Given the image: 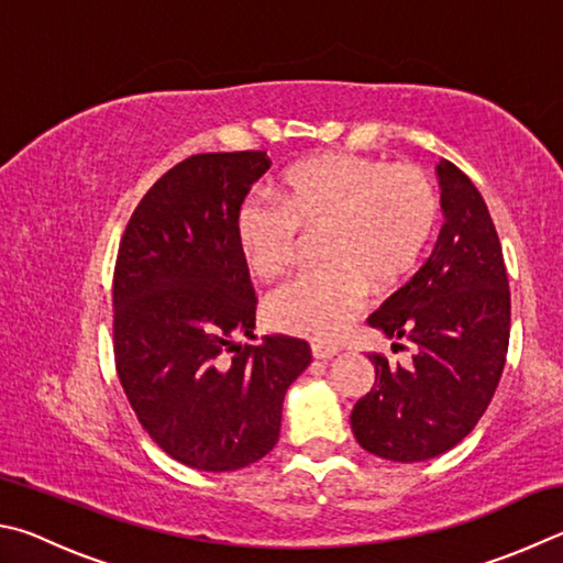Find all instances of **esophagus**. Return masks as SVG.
I'll return each mask as SVG.
<instances>
[{"instance_id":"1","label":"esophagus","mask_w":563,"mask_h":563,"mask_svg":"<svg viewBox=\"0 0 563 563\" xmlns=\"http://www.w3.org/2000/svg\"><path fill=\"white\" fill-rule=\"evenodd\" d=\"M311 353H313V358L329 361L333 356H339V346H333V343H323V341H313L311 343Z\"/></svg>"}]
</instances>
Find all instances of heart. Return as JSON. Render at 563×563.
<instances>
[{
	"mask_svg": "<svg viewBox=\"0 0 563 563\" xmlns=\"http://www.w3.org/2000/svg\"><path fill=\"white\" fill-rule=\"evenodd\" d=\"M438 212V187L420 165L327 153L282 175L279 202L244 200L234 234L246 266L276 282L297 264L299 230H323L319 260L327 269L274 291L266 317L282 331L331 339L363 309L368 287L390 291L416 269Z\"/></svg>",
	"mask_w": 563,
	"mask_h": 563,
	"instance_id": "1",
	"label": "heart"
}]
</instances>
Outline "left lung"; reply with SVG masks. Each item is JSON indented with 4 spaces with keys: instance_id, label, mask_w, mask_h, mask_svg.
I'll use <instances>...</instances> for the list:
<instances>
[{
    "instance_id": "8db88e82",
    "label": "left lung",
    "mask_w": 563,
    "mask_h": 563,
    "mask_svg": "<svg viewBox=\"0 0 563 563\" xmlns=\"http://www.w3.org/2000/svg\"><path fill=\"white\" fill-rule=\"evenodd\" d=\"M445 212L435 250L368 323L408 361L371 353L376 383L351 412V430L371 455L393 462L438 457L485 416L509 349L511 299L501 244L470 177L440 161Z\"/></svg>"
}]
</instances>
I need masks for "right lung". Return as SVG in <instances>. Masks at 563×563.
Here are the masks:
<instances>
[{
  "mask_svg": "<svg viewBox=\"0 0 563 563\" xmlns=\"http://www.w3.org/2000/svg\"><path fill=\"white\" fill-rule=\"evenodd\" d=\"M264 151L200 153L170 167L128 220L113 272L115 371L137 422L187 467L230 472L279 440L307 341L256 339V294L234 234Z\"/></svg>",
  "mask_w": 563,
  "mask_h": 563,
  "instance_id": "obj_1",
  "label": "right lung"
}]
</instances>
